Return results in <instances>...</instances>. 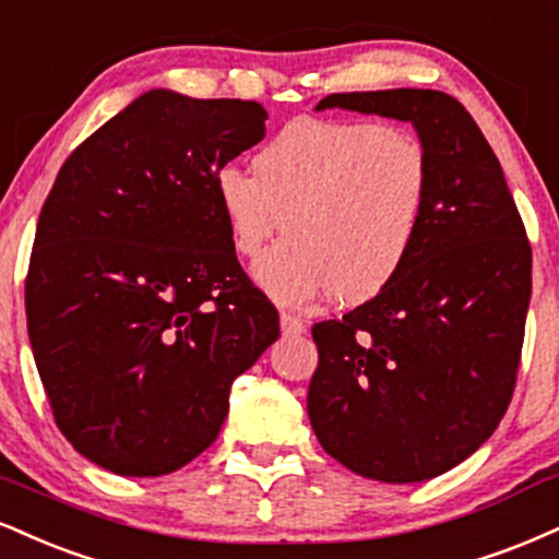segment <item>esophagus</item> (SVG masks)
I'll return each instance as SVG.
<instances>
[{
  "mask_svg": "<svg viewBox=\"0 0 559 559\" xmlns=\"http://www.w3.org/2000/svg\"><path fill=\"white\" fill-rule=\"evenodd\" d=\"M281 333H284V335H301V333H305V320L297 318V314L281 312Z\"/></svg>",
  "mask_w": 559,
  "mask_h": 559,
  "instance_id": "1",
  "label": "esophagus"
}]
</instances>
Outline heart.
<instances>
[{"mask_svg":"<svg viewBox=\"0 0 559 559\" xmlns=\"http://www.w3.org/2000/svg\"><path fill=\"white\" fill-rule=\"evenodd\" d=\"M427 147L403 127L372 119L299 117L254 156L213 171L215 203L241 258L281 228L292 237L254 265V284L278 305L333 292L344 305L378 297L414 258L429 213Z\"/></svg>","mask_w":559,"mask_h":559,"instance_id":"heart-1","label":"heart"}]
</instances>
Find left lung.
Wrapping results in <instances>:
<instances>
[{"mask_svg": "<svg viewBox=\"0 0 559 559\" xmlns=\"http://www.w3.org/2000/svg\"><path fill=\"white\" fill-rule=\"evenodd\" d=\"M346 109L412 122L432 192L414 258L378 297L312 328L307 414L328 455L388 484L466 461L513 399L531 299V245L479 127L442 91L333 93Z\"/></svg>", "mask_w": 559, "mask_h": 559, "instance_id": "1", "label": "left lung"}]
</instances>
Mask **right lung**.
<instances>
[{"instance_id": "add662e5", "label": "right lung", "mask_w": 559, "mask_h": 559, "mask_svg": "<svg viewBox=\"0 0 559 559\" xmlns=\"http://www.w3.org/2000/svg\"><path fill=\"white\" fill-rule=\"evenodd\" d=\"M265 119L258 100L156 87L78 145L46 198L25 278L33 359L57 427L106 472L198 459L231 382L281 335L213 194Z\"/></svg>"}]
</instances>
